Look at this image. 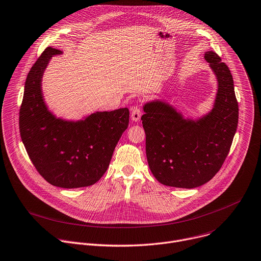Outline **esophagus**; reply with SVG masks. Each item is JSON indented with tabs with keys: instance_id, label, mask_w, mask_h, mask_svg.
I'll return each mask as SVG.
<instances>
[{
	"instance_id": "esophagus-1",
	"label": "esophagus",
	"mask_w": 261,
	"mask_h": 261,
	"mask_svg": "<svg viewBox=\"0 0 261 261\" xmlns=\"http://www.w3.org/2000/svg\"><path fill=\"white\" fill-rule=\"evenodd\" d=\"M141 115H142V112L139 108H133L131 110V119L133 122L139 121L141 118Z\"/></svg>"
}]
</instances>
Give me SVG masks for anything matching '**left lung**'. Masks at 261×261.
I'll use <instances>...</instances> for the list:
<instances>
[{"mask_svg":"<svg viewBox=\"0 0 261 261\" xmlns=\"http://www.w3.org/2000/svg\"><path fill=\"white\" fill-rule=\"evenodd\" d=\"M205 59L217 80L212 109L195 119L164 99L142 107L149 169L164 186L195 189L208 182L228 154L238 127L239 106L227 65L213 51Z\"/></svg>","mask_w":261,"mask_h":261,"instance_id":"8db88e82","label":"left lung"}]
</instances>
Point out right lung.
<instances>
[{
	"label": "right lung",
	"instance_id": "obj_1",
	"mask_svg": "<svg viewBox=\"0 0 261 261\" xmlns=\"http://www.w3.org/2000/svg\"><path fill=\"white\" fill-rule=\"evenodd\" d=\"M48 47L31 68L19 113L21 140L40 174L52 186L77 189L96 184L108 170L129 124V110L95 112L80 120L57 117L46 105L42 81L52 57Z\"/></svg>",
	"mask_w": 261,
	"mask_h": 261
}]
</instances>
